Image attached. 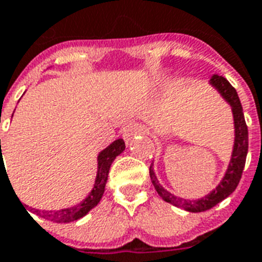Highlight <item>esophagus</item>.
Listing matches in <instances>:
<instances>
[{
    "label": "esophagus",
    "instance_id": "34e87169",
    "mask_svg": "<svg viewBox=\"0 0 262 262\" xmlns=\"http://www.w3.org/2000/svg\"><path fill=\"white\" fill-rule=\"evenodd\" d=\"M140 133H144V127L141 125L136 124V122H130V124H126L122 129V137L126 142L132 141V138L136 137Z\"/></svg>",
    "mask_w": 262,
    "mask_h": 262
}]
</instances>
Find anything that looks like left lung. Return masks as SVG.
I'll return each instance as SVG.
<instances>
[{
  "instance_id": "8db88e82",
  "label": "left lung",
  "mask_w": 262,
  "mask_h": 262,
  "mask_svg": "<svg viewBox=\"0 0 262 262\" xmlns=\"http://www.w3.org/2000/svg\"><path fill=\"white\" fill-rule=\"evenodd\" d=\"M208 82H209L213 89L217 90V93L230 106L233 114V125H234V141H233L232 156H230L228 168H226L221 181L219 182V185L204 197H200V199L195 200H186L168 192L158 182L157 176L155 173V168H153L155 166L153 162H151L150 169H149L151 184H153L155 189L160 194V197L165 202H169V204H172L177 208H182L186 212L192 213L205 212V210L210 209L213 206H216L219 202L225 200L228 195L234 192V189L237 188L239 180H241V176H243L248 155V126L247 122H245V118H244L243 106H241L236 89L230 85L229 81L224 78L223 76H219V74H213Z\"/></svg>"
}]
</instances>
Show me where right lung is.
<instances>
[{
  "mask_svg": "<svg viewBox=\"0 0 262 262\" xmlns=\"http://www.w3.org/2000/svg\"><path fill=\"white\" fill-rule=\"evenodd\" d=\"M1 142V140H0ZM125 150V142L122 138H117L116 141L112 142L109 146L101 150L97 156V174L94 180V185L90 190L89 194L74 206L65 208L60 210H38L36 209L37 214L43 219L53 221V223L67 224L80 220L81 217L86 216L94 206H97L100 200L102 199V194L105 192V185L107 181V174L111 169L112 162L116 160L117 156H120ZM2 162V161H1ZM23 204V202H21Z\"/></svg>",
  "mask_w": 262,
  "mask_h": 262,
  "instance_id": "1",
  "label": "right lung"
}]
</instances>
